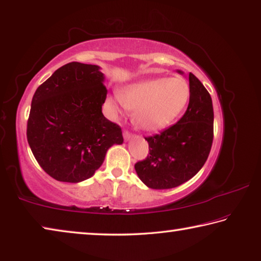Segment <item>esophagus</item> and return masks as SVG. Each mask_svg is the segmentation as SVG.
Returning <instances> with one entry per match:
<instances>
[{
    "instance_id": "34e87169",
    "label": "esophagus",
    "mask_w": 261,
    "mask_h": 261,
    "mask_svg": "<svg viewBox=\"0 0 261 261\" xmlns=\"http://www.w3.org/2000/svg\"><path fill=\"white\" fill-rule=\"evenodd\" d=\"M132 138H133V134H132L130 132L123 130V139H125L126 141H128V140H130Z\"/></svg>"
}]
</instances>
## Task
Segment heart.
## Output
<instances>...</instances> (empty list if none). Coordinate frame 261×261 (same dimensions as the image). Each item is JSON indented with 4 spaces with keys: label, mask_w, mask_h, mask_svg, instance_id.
Segmentation results:
<instances>
[{
    "label": "heart",
    "mask_w": 261,
    "mask_h": 261,
    "mask_svg": "<svg viewBox=\"0 0 261 261\" xmlns=\"http://www.w3.org/2000/svg\"><path fill=\"white\" fill-rule=\"evenodd\" d=\"M118 97L125 108L134 110L136 125L144 130L157 132L172 125L184 112L191 89L180 77H156L126 85ZM110 101L117 108V102Z\"/></svg>",
    "instance_id": "b5f03b06"
}]
</instances>
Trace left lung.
Listing matches in <instances>:
<instances>
[{
  "mask_svg": "<svg viewBox=\"0 0 261 261\" xmlns=\"http://www.w3.org/2000/svg\"><path fill=\"white\" fill-rule=\"evenodd\" d=\"M189 81L191 97L185 114L173 126L146 138L149 155L135 164L139 178L149 189H173L190 180L211 152L214 138L212 97L192 72Z\"/></svg>",
  "mask_w": 261,
  "mask_h": 261,
  "instance_id": "1",
  "label": "left lung"
}]
</instances>
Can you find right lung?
Here are the masks:
<instances>
[{"label":"right lung","instance_id":"obj_1","mask_svg":"<svg viewBox=\"0 0 261 261\" xmlns=\"http://www.w3.org/2000/svg\"><path fill=\"white\" fill-rule=\"evenodd\" d=\"M104 80L100 67L70 62L34 92L28 142L42 170L59 181L92 177L109 148L123 142L120 126L101 112L108 95Z\"/></svg>","mask_w":261,"mask_h":261}]
</instances>
